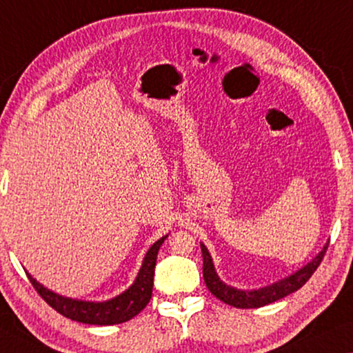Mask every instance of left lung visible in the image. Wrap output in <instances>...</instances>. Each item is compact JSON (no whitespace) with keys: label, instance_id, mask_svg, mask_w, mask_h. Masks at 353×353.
Instances as JSON below:
<instances>
[{"label":"left lung","instance_id":"8db88e82","mask_svg":"<svg viewBox=\"0 0 353 353\" xmlns=\"http://www.w3.org/2000/svg\"><path fill=\"white\" fill-rule=\"evenodd\" d=\"M200 248H202V256H203V279H205V284L208 287V290L216 298H219L221 301H224L225 305H230L233 307L249 309V307L267 306L270 303L278 301L281 298L294 294V292H296L298 289H301V287L307 283L309 278L314 274V271L317 270L319 265H321L325 252H327L328 245H325L322 251L301 270H298L296 273L290 274L289 278H284L278 281V283L271 284L268 287H262V289H257V290H241L222 283L218 273H216L213 259H211L207 246L200 245Z\"/></svg>","mask_w":353,"mask_h":353}]
</instances>
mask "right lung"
<instances>
[{
	"mask_svg": "<svg viewBox=\"0 0 353 353\" xmlns=\"http://www.w3.org/2000/svg\"><path fill=\"white\" fill-rule=\"evenodd\" d=\"M165 238L167 235L162 236L161 240L156 241L154 245L148 249V252H146V256L143 259L142 268H140L134 284L129 287L128 290H124L123 294L107 301H82L58 295L55 292L48 290L47 287L37 283L30 273H26V276H28L30 283L34 287L37 294L44 298V301H47V305L52 306L57 312L61 314V316L70 319V321L88 325L123 323L131 321L132 317L137 316V314L148 305L151 294H153L156 259H158V251Z\"/></svg>",
	"mask_w": 353,
	"mask_h": 353,
	"instance_id": "right-lung-1",
	"label": "right lung"
}]
</instances>
